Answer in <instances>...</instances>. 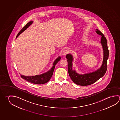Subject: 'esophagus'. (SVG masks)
Returning <instances> with one entry per match:
<instances>
[{
    "instance_id": "obj_1",
    "label": "esophagus",
    "mask_w": 120,
    "mask_h": 120,
    "mask_svg": "<svg viewBox=\"0 0 120 120\" xmlns=\"http://www.w3.org/2000/svg\"><path fill=\"white\" fill-rule=\"evenodd\" d=\"M68 51L67 50H65L64 51H63V52H62V54L64 56H65V55H67V53H68Z\"/></svg>"
}]
</instances>
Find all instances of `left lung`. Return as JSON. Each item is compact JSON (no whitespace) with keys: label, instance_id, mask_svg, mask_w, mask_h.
Segmentation results:
<instances>
[{"label":"left lung","instance_id":"1","mask_svg":"<svg viewBox=\"0 0 120 120\" xmlns=\"http://www.w3.org/2000/svg\"><path fill=\"white\" fill-rule=\"evenodd\" d=\"M97 34L101 36V43L103 49L104 57L101 67L95 71L83 75L79 74L75 70L72 69L73 56L70 54L66 56L68 62V71L72 81L75 84L81 86H88L94 83L105 75L107 70V60L109 57V50L107 41L105 35L98 30H96Z\"/></svg>","mask_w":120,"mask_h":120}]
</instances>
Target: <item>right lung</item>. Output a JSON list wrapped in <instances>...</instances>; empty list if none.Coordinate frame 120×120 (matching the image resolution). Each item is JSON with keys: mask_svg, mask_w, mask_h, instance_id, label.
<instances>
[{"mask_svg": "<svg viewBox=\"0 0 120 120\" xmlns=\"http://www.w3.org/2000/svg\"><path fill=\"white\" fill-rule=\"evenodd\" d=\"M33 22V21H30L29 23H28L19 32V33L17 34L16 38H17V37L19 36L21 33H22L27 28L29 27ZM60 59H61L60 56L58 57V58L56 59L55 61H54L53 64V67L51 68V69L49 70V71H47L45 73L39 75L33 76L21 75V77L22 78H23V79L25 80L28 82H32V83H34V84H42L45 83L47 82H49L51 79V78L53 75V71L55 69V66L56 64L60 60Z\"/></svg>", "mask_w": 120, "mask_h": 120, "instance_id": "1", "label": "right lung"}]
</instances>
